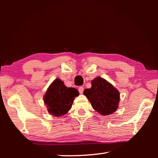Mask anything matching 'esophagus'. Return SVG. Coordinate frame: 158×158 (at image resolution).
<instances>
[{
    "mask_svg": "<svg viewBox=\"0 0 158 158\" xmlns=\"http://www.w3.org/2000/svg\"><path fill=\"white\" fill-rule=\"evenodd\" d=\"M84 88L83 86H79L78 89V90H79L80 94H82L83 92H84Z\"/></svg>",
    "mask_w": 158,
    "mask_h": 158,
    "instance_id": "34e87169",
    "label": "esophagus"
}]
</instances>
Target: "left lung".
Listing matches in <instances>:
<instances>
[{"mask_svg":"<svg viewBox=\"0 0 158 158\" xmlns=\"http://www.w3.org/2000/svg\"><path fill=\"white\" fill-rule=\"evenodd\" d=\"M90 89L84 90L93 108L99 114L107 116L118 109L120 94L110 83L98 77L91 81Z\"/></svg>","mask_w":158,"mask_h":158,"instance_id":"1","label":"left lung"}]
</instances>
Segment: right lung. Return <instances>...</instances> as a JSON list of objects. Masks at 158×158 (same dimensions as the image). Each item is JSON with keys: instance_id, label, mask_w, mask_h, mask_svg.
<instances>
[{"instance_id": "obj_1", "label": "right lung", "mask_w": 158, "mask_h": 158, "mask_svg": "<svg viewBox=\"0 0 158 158\" xmlns=\"http://www.w3.org/2000/svg\"><path fill=\"white\" fill-rule=\"evenodd\" d=\"M79 95L74 88H68L59 79L54 80L44 95L48 111L55 116L65 114L73 105L74 98Z\"/></svg>"}]
</instances>
